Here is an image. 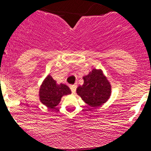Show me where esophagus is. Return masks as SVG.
I'll use <instances>...</instances> for the list:
<instances>
[{
    "instance_id": "34e87169",
    "label": "esophagus",
    "mask_w": 151,
    "mask_h": 151,
    "mask_svg": "<svg viewBox=\"0 0 151 151\" xmlns=\"http://www.w3.org/2000/svg\"><path fill=\"white\" fill-rule=\"evenodd\" d=\"M76 88L77 86L76 85H73L70 86V89H71L72 93H73V94H75V92H76Z\"/></svg>"
}]
</instances>
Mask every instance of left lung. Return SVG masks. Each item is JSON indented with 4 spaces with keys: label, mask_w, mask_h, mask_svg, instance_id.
<instances>
[{
    "label": "left lung",
    "mask_w": 151,
    "mask_h": 151,
    "mask_svg": "<svg viewBox=\"0 0 151 151\" xmlns=\"http://www.w3.org/2000/svg\"><path fill=\"white\" fill-rule=\"evenodd\" d=\"M84 83L76 89V93L91 107L105 104L112 93L110 82L101 69L94 68L87 76H84Z\"/></svg>",
    "instance_id": "8db88e82"
}]
</instances>
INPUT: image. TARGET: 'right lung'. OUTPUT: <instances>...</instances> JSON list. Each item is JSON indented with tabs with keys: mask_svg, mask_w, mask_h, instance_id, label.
<instances>
[{
	"mask_svg": "<svg viewBox=\"0 0 151 151\" xmlns=\"http://www.w3.org/2000/svg\"><path fill=\"white\" fill-rule=\"evenodd\" d=\"M71 94V90L65 84H57L50 75L44 79L39 88L40 102L47 107L53 109L60 102L63 96Z\"/></svg>",
	"mask_w": 151,
	"mask_h": 151,
	"instance_id": "add662e5",
	"label": "right lung"
}]
</instances>
